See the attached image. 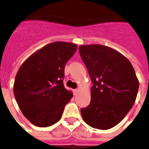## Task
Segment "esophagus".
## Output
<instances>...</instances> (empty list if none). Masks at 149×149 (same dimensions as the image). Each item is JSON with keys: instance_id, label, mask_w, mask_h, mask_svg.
Masks as SVG:
<instances>
[{"instance_id": "obj_1", "label": "esophagus", "mask_w": 149, "mask_h": 149, "mask_svg": "<svg viewBox=\"0 0 149 149\" xmlns=\"http://www.w3.org/2000/svg\"><path fill=\"white\" fill-rule=\"evenodd\" d=\"M73 93L74 95H77L78 93V89H74V90H73Z\"/></svg>"}]
</instances>
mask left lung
Returning <instances> with one entry per match:
<instances>
[{"mask_svg": "<svg viewBox=\"0 0 149 149\" xmlns=\"http://www.w3.org/2000/svg\"><path fill=\"white\" fill-rule=\"evenodd\" d=\"M93 86L91 102L81 108L83 119L94 128L107 130L119 123L136 99L139 82L128 58L101 45L79 46Z\"/></svg>", "mask_w": 149, "mask_h": 149, "instance_id": "8db88e82", "label": "left lung"}]
</instances>
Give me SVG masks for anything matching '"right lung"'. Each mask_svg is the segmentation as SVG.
<instances>
[{
  "mask_svg": "<svg viewBox=\"0 0 149 149\" xmlns=\"http://www.w3.org/2000/svg\"><path fill=\"white\" fill-rule=\"evenodd\" d=\"M75 44L56 41L34 52L15 77L14 94L24 117L38 127L58 122L73 94L63 83L65 66L77 50Z\"/></svg>",
  "mask_w": 149,
  "mask_h": 149,
  "instance_id": "add662e5",
  "label": "right lung"
}]
</instances>
